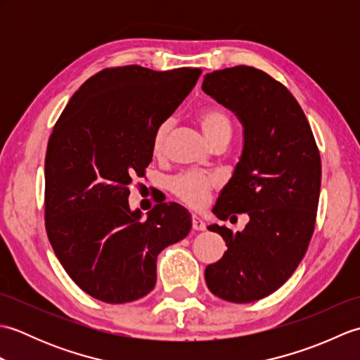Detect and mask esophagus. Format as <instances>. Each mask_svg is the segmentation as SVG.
<instances>
[{
  "instance_id": "esophagus-1",
  "label": "esophagus",
  "mask_w": 360,
  "mask_h": 360,
  "mask_svg": "<svg viewBox=\"0 0 360 360\" xmlns=\"http://www.w3.org/2000/svg\"><path fill=\"white\" fill-rule=\"evenodd\" d=\"M192 227L195 231H205V223L201 219V217L193 215L192 217Z\"/></svg>"
}]
</instances>
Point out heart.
Masks as SVG:
<instances>
[{
	"label": "heart",
	"instance_id": "heart-1",
	"mask_svg": "<svg viewBox=\"0 0 360 360\" xmlns=\"http://www.w3.org/2000/svg\"><path fill=\"white\" fill-rule=\"evenodd\" d=\"M198 124H200L204 136L209 142H217L221 137H231L232 124L227 114L218 106H205L198 112ZM172 124L168 120L158 125L153 133L151 150L153 155L160 156L164 153L167 136L170 133ZM218 187V178L212 173L204 172H186L176 176L170 181L172 193L179 201L193 209H200L207 202L209 195Z\"/></svg>",
	"mask_w": 360,
	"mask_h": 360
}]
</instances>
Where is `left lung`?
<instances>
[{
    "label": "left lung",
    "mask_w": 360,
    "mask_h": 360,
    "mask_svg": "<svg viewBox=\"0 0 360 360\" xmlns=\"http://www.w3.org/2000/svg\"><path fill=\"white\" fill-rule=\"evenodd\" d=\"M202 91L243 125V151L213 207L219 219L248 213L243 232L209 229L227 250L205 267L212 294L250 303L275 292L300 264L316 226L322 181L319 148L286 86L252 66L204 75Z\"/></svg>",
    "instance_id": "1"
}]
</instances>
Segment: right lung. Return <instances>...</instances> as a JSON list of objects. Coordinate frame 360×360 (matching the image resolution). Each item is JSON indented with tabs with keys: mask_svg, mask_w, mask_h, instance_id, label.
Masks as SVG:
<instances>
[{
	"mask_svg": "<svg viewBox=\"0 0 360 360\" xmlns=\"http://www.w3.org/2000/svg\"><path fill=\"white\" fill-rule=\"evenodd\" d=\"M201 75L198 68L153 71L108 68L75 91L48 142L46 232L68 275L105 303H128L156 285L159 252L184 240L192 217L176 202L142 219L129 186L153 158L158 125L172 116Z\"/></svg>",
	"mask_w": 360,
	"mask_h": 360,
	"instance_id": "1",
	"label": "right lung"
}]
</instances>
